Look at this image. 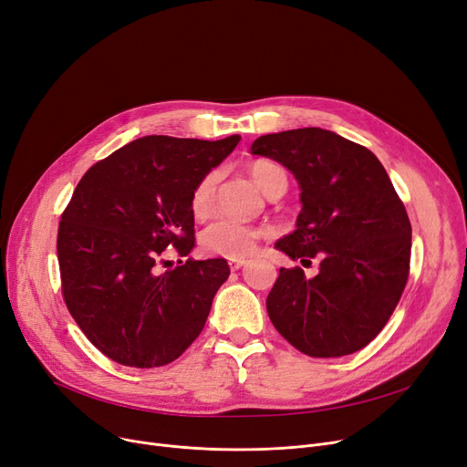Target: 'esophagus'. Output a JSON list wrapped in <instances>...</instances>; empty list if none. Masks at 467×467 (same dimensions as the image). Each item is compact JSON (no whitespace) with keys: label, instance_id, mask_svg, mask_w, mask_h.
I'll use <instances>...</instances> for the list:
<instances>
[{"label":"esophagus","instance_id":"obj_1","mask_svg":"<svg viewBox=\"0 0 467 467\" xmlns=\"http://www.w3.org/2000/svg\"><path fill=\"white\" fill-rule=\"evenodd\" d=\"M244 265H246V259H229V267L233 271H238V269H242Z\"/></svg>","mask_w":467,"mask_h":467}]
</instances>
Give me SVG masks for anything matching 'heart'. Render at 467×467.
Masks as SVG:
<instances>
[{
  "label": "heart",
  "instance_id": "b5f03b06",
  "mask_svg": "<svg viewBox=\"0 0 467 467\" xmlns=\"http://www.w3.org/2000/svg\"><path fill=\"white\" fill-rule=\"evenodd\" d=\"M250 173L255 183L259 185V189L267 196L278 189L286 191V185H288L286 171H284L278 164H275V161H269V160L254 161L250 166ZM217 183H219V173L210 171L194 185L191 192V212L196 219H204L213 212L215 198H217ZM259 238H261V231L250 225H242V223H236L231 219H217L202 231L200 246L206 254L236 259V257L250 255L255 250Z\"/></svg>",
  "mask_w": 467,
  "mask_h": 467
}]
</instances>
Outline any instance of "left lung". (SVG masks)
I'll return each mask as SVG.
<instances>
[{
	"label": "left lung",
	"mask_w": 467,
	"mask_h": 467,
	"mask_svg": "<svg viewBox=\"0 0 467 467\" xmlns=\"http://www.w3.org/2000/svg\"><path fill=\"white\" fill-rule=\"evenodd\" d=\"M252 152L288 168L301 187L297 229L276 250L320 259L315 278L280 269L267 296L278 334L317 358L351 355L383 330L407 286L412 227L372 150L320 128L263 135Z\"/></svg>",
	"instance_id": "1"
}]
</instances>
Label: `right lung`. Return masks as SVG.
<instances>
[{
	"mask_svg": "<svg viewBox=\"0 0 467 467\" xmlns=\"http://www.w3.org/2000/svg\"><path fill=\"white\" fill-rule=\"evenodd\" d=\"M238 140L147 135L79 179L58 223L60 290L79 330L114 362L164 367L204 328L227 261L179 259L164 273L158 263L168 248L191 254V192Z\"/></svg>",
	"mask_w": 467,
	"mask_h": 467,
	"instance_id": "obj_1",
	"label": "right lung"
}]
</instances>
